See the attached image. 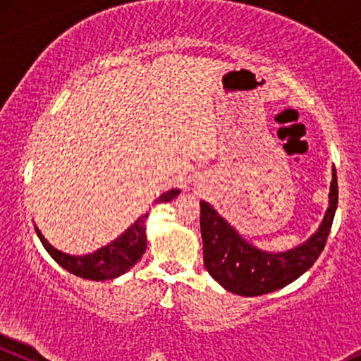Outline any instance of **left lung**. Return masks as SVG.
Wrapping results in <instances>:
<instances>
[{"label": "left lung", "instance_id": "obj_1", "mask_svg": "<svg viewBox=\"0 0 361 361\" xmlns=\"http://www.w3.org/2000/svg\"><path fill=\"white\" fill-rule=\"evenodd\" d=\"M338 209V176L332 168L329 207L314 235L295 248L267 252L253 247L209 202L200 200L204 265L224 290L240 296L267 295L305 274L322 253Z\"/></svg>", "mask_w": 361, "mask_h": 361}]
</instances>
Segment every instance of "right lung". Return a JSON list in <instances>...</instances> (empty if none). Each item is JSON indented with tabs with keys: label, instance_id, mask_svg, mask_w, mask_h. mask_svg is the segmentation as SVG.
Listing matches in <instances>:
<instances>
[{
	"label": "right lung",
	"instance_id": "obj_1",
	"mask_svg": "<svg viewBox=\"0 0 361 361\" xmlns=\"http://www.w3.org/2000/svg\"><path fill=\"white\" fill-rule=\"evenodd\" d=\"M180 188L168 190V192L157 197L154 200V204L173 200L174 197L180 195ZM147 217L149 212L142 214L135 223L130 226L126 231H123L116 240L104 245V247H101L96 252L85 253V255H70V253L54 248L42 236L37 226H35V233H37L41 243L44 245L47 253L54 259V262H58L63 269L71 272V274L90 281H108L128 272L145 253V248H147L145 221H147Z\"/></svg>",
	"mask_w": 361,
	"mask_h": 361
}]
</instances>
